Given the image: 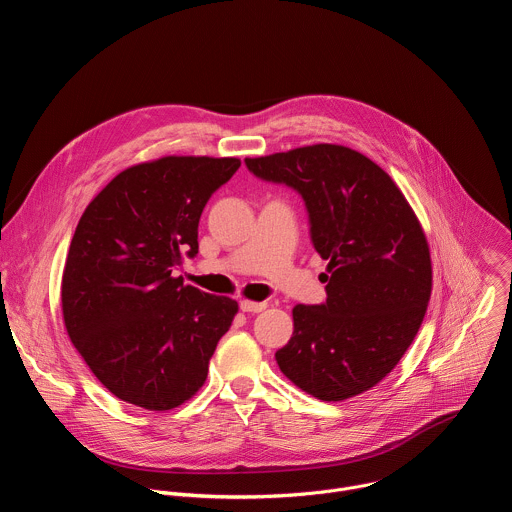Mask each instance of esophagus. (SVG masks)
<instances>
[{
  "label": "esophagus",
  "instance_id": "esophagus-1",
  "mask_svg": "<svg viewBox=\"0 0 512 512\" xmlns=\"http://www.w3.org/2000/svg\"><path fill=\"white\" fill-rule=\"evenodd\" d=\"M239 306H241V310H243V312H247V314H259V312H263V310L267 308V302H251V300H243Z\"/></svg>",
  "mask_w": 512,
  "mask_h": 512
}]
</instances>
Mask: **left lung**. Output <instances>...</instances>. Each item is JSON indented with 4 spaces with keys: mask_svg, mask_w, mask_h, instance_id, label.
<instances>
[{
    "mask_svg": "<svg viewBox=\"0 0 512 512\" xmlns=\"http://www.w3.org/2000/svg\"><path fill=\"white\" fill-rule=\"evenodd\" d=\"M245 164L304 198L312 245L328 259L326 302L294 308V334L275 352L281 373L322 401L369 391L413 342L431 296L429 247L415 212L385 170L344 145Z\"/></svg>",
    "mask_w": 512,
    "mask_h": 512,
    "instance_id": "1",
    "label": "left lung"
}]
</instances>
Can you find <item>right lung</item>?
<instances>
[{"label":"right lung","instance_id":"add662e5","mask_svg":"<svg viewBox=\"0 0 512 512\" xmlns=\"http://www.w3.org/2000/svg\"><path fill=\"white\" fill-rule=\"evenodd\" d=\"M237 158L168 156L117 174L87 206L62 273L66 332L93 375L121 401L168 411L206 381L239 310L176 277L198 253L208 198Z\"/></svg>","mask_w":512,"mask_h":512}]
</instances>
